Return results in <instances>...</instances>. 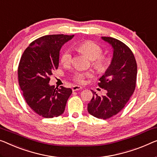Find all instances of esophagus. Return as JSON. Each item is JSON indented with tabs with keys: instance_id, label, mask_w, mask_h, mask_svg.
<instances>
[{
	"instance_id": "1",
	"label": "esophagus",
	"mask_w": 157,
	"mask_h": 157,
	"mask_svg": "<svg viewBox=\"0 0 157 157\" xmlns=\"http://www.w3.org/2000/svg\"><path fill=\"white\" fill-rule=\"evenodd\" d=\"M82 87L79 85H74V86H72V90L73 92H75V91L80 90H82Z\"/></svg>"
}]
</instances>
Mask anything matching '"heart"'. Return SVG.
Returning a JSON list of instances; mask_svg holds the SVG:
<instances>
[{"instance_id":"obj_1","label":"heart","mask_w":157,"mask_h":157,"mask_svg":"<svg viewBox=\"0 0 157 157\" xmlns=\"http://www.w3.org/2000/svg\"><path fill=\"white\" fill-rule=\"evenodd\" d=\"M79 51L85 53V54L93 60V66L98 72H101L105 71L108 64V58L105 56H101L102 48L98 44L92 41H87L79 44L77 46ZM60 61L63 64L68 65L72 61V53L69 50H66L63 53L60 58ZM90 73L82 72H75L74 75V80L77 82L82 84L85 82V78L90 76Z\"/></svg>"}]
</instances>
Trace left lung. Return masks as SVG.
I'll use <instances>...</instances> for the list:
<instances>
[{
	"instance_id": "left-lung-1",
	"label": "left lung",
	"mask_w": 157,
	"mask_h": 157,
	"mask_svg": "<svg viewBox=\"0 0 157 157\" xmlns=\"http://www.w3.org/2000/svg\"><path fill=\"white\" fill-rule=\"evenodd\" d=\"M101 39L113 48L111 64L98 84L107 93L99 97L92 91L87 111L96 118L106 120L116 115L129 101L136 85L137 67L134 55L125 44L112 37Z\"/></svg>"
}]
</instances>
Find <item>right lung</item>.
Segmentation results:
<instances>
[{"instance_id":"right-lung-1","label":"right lung","mask_w":157,"mask_h":157,"mask_svg":"<svg viewBox=\"0 0 157 157\" xmlns=\"http://www.w3.org/2000/svg\"><path fill=\"white\" fill-rule=\"evenodd\" d=\"M74 35H46L32 42L25 49L18 67L19 85L27 104L44 118L63 113L72 94L71 88L49 85L53 71L59 65L60 48Z\"/></svg>"}]
</instances>
